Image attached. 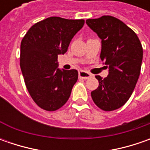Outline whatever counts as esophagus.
Wrapping results in <instances>:
<instances>
[{"label":"esophagus","instance_id":"34e87169","mask_svg":"<svg viewBox=\"0 0 150 150\" xmlns=\"http://www.w3.org/2000/svg\"><path fill=\"white\" fill-rule=\"evenodd\" d=\"M78 76L80 78H83V79H88L91 77V74L89 72H85V71H79L78 72Z\"/></svg>","mask_w":150,"mask_h":150}]
</instances>
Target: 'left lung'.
<instances>
[{"mask_svg":"<svg viewBox=\"0 0 150 150\" xmlns=\"http://www.w3.org/2000/svg\"><path fill=\"white\" fill-rule=\"evenodd\" d=\"M86 23L102 40L100 58L108 67L107 78L96 76L99 85L91 92L92 98L103 111L118 109L129 100L139 77L141 42L131 28L111 16L88 19Z\"/></svg>","mask_w":150,"mask_h":150,"instance_id":"obj_1","label":"left lung"}]
</instances>
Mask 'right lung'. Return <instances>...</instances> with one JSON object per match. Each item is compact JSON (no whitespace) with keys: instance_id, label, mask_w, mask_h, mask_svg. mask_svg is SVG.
Listing matches in <instances>:
<instances>
[{"instance_id":"add662e5","label":"right lung","mask_w":150,"mask_h":150,"mask_svg":"<svg viewBox=\"0 0 150 150\" xmlns=\"http://www.w3.org/2000/svg\"><path fill=\"white\" fill-rule=\"evenodd\" d=\"M84 20L48 17L34 24L21 43L20 66L33 101L41 108L55 111L68 100L78 81L77 70H61L57 56L67 51Z\"/></svg>"}]
</instances>
